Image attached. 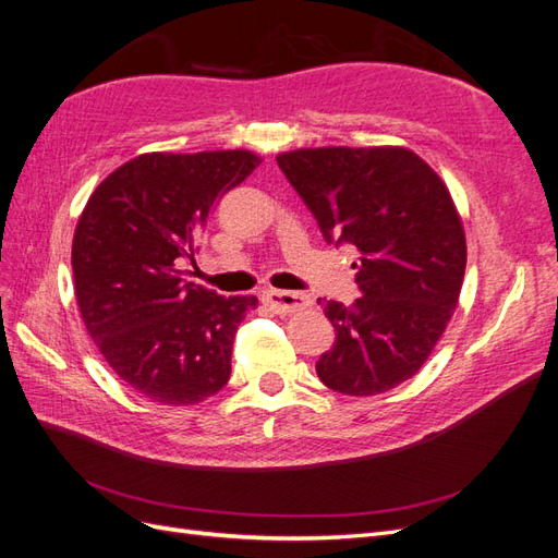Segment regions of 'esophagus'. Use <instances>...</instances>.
I'll return each instance as SVG.
<instances>
[{
    "label": "esophagus",
    "instance_id": "obj_1",
    "mask_svg": "<svg viewBox=\"0 0 558 558\" xmlns=\"http://www.w3.org/2000/svg\"><path fill=\"white\" fill-rule=\"evenodd\" d=\"M263 302L277 314H293V312L305 310L310 305V298L305 293H293V291H265Z\"/></svg>",
    "mask_w": 558,
    "mask_h": 558
}]
</instances>
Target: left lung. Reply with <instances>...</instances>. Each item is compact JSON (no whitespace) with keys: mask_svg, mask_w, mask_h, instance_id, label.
I'll use <instances>...</instances> for the list:
<instances>
[{"mask_svg":"<svg viewBox=\"0 0 558 558\" xmlns=\"http://www.w3.org/2000/svg\"><path fill=\"white\" fill-rule=\"evenodd\" d=\"M277 165L324 240L361 253V298L324 305L335 344L318 379L344 396L391 391L426 363L459 302L465 234L447 185L398 146L300 148Z\"/></svg>","mask_w":558,"mask_h":558,"instance_id":"8db88e82","label":"left lung"}]
</instances>
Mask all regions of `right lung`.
<instances>
[{
  "label": "right lung",
  "mask_w": 558,
  "mask_h": 558,
  "mask_svg": "<svg viewBox=\"0 0 558 558\" xmlns=\"http://www.w3.org/2000/svg\"><path fill=\"white\" fill-rule=\"evenodd\" d=\"M248 150L146 154L90 195L72 244L78 310L113 373L160 404H195L230 379L256 295L223 298L181 275L207 218L256 167Z\"/></svg>",
  "instance_id": "right-lung-1"
}]
</instances>
